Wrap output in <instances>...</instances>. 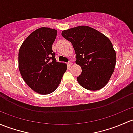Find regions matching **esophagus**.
Wrapping results in <instances>:
<instances>
[{"mask_svg":"<svg viewBox=\"0 0 133 133\" xmlns=\"http://www.w3.org/2000/svg\"><path fill=\"white\" fill-rule=\"evenodd\" d=\"M72 62H71V61H69V62H68V65H69V66H71V65H72Z\"/></svg>","mask_w":133,"mask_h":133,"instance_id":"1","label":"esophagus"}]
</instances>
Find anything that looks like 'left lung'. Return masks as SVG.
I'll return each instance as SVG.
<instances>
[{
    "label": "left lung",
    "instance_id": "1",
    "mask_svg": "<svg viewBox=\"0 0 133 133\" xmlns=\"http://www.w3.org/2000/svg\"><path fill=\"white\" fill-rule=\"evenodd\" d=\"M62 36L70 41L76 54V64L82 68L79 84L89 90H98L110 80L116 64V53L110 40L88 26L63 30Z\"/></svg>",
    "mask_w": 133,
    "mask_h": 133
}]
</instances>
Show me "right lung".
Here are the masks:
<instances>
[{
    "label": "right lung",
    "mask_w": 133,
    "mask_h": 133,
    "mask_svg": "<svg viewBox=\"0 0 133 133\" xmlns=\"http://www.w3.org/2000/svg\"><path fill=\"white\" fill-rule=\"evenodd\" d=\"M57 31L41 27L23 41L18 53V65L25 82L37 93L49 94L61 83L67 65L57 62L52 50Z\"/></svg>",
    "instance_id": "add662e5"
}]
</instances>
